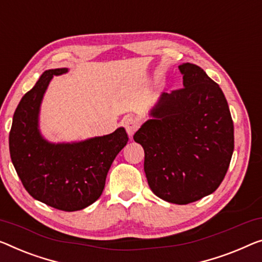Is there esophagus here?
Masks as SVG:
<instances>
[{"mask_svg": "<svg viewBox=\"0 0 262 262\" xmlns=\"http://www.w3.org/2000/svg\"><path fill=\"white\" fill-rule=\"evenodd\" d=\"M123 126L126 128L127 134L129 135V138H132L134 135V133L139 129V122L135 119L133 118H126L123 120Z\"/></svg>", "mask_w": 262, "mask_h": 262, "instance_id": "esophagus-1", "label": "esophagus"}]
</instances>
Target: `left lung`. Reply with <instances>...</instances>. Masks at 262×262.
Segmentation results:
<instances>
[{"mask_svg":"<svg viewBox=\"0 0 262 262\" xmlns=\"http://www.w3.org/2000/svg\"><path fill=\"white\" fill-rule=\"evenodd\" d=\"M183 88L163 93L134 134L144 149V173L162 200L187 205L212 194L227 173L234 126L219 84L193 63L179 66Z\"/></svg>","mask_w":262,"mask_h":262,"instance_id":"8db88e82","label":"left lung"}]
</instances>
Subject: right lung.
<instances>
[{"mask_svg":"<svg viewBox=\"0 0 262 262\" xmlns=\"http://www.w3.org/2000/svg\"><path fill=\"white\" fill-rule=\"evenodd\" d=\"M67 68L46 70L25 94L14 113L9 133L11 162L27 192L53 208L75 212L103 192L109 168L128 142L124 128L76 143H49L38 132V112L54 75Z\"/></svg>","mask_w":262,"mask_h":262,"instance_id":"right-lung-1","label":"right lung"}]
</instances>
